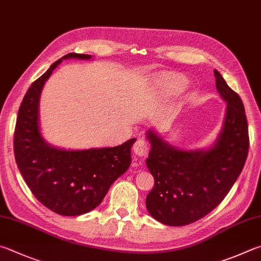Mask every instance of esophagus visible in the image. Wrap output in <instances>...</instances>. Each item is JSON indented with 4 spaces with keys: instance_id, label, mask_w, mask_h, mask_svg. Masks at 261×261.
Instances as JSON below:
<instances>
[{
    "instance_id": "34e87169",
    "label": "esophagus",
    "mask_w": 261,
    "mask_h": 261,
    "mask_svg": "<svg viewBox=\"0 0 261 261\" xmlns=\"http://www.w3.org/2000/svg\"><path fill=\"white\" fill-rule=\"evenodd\" d=\"M134 153L139 158H146L149 153V145L145 139H137L134 144Z\"/></svg>"
}]
</instances>
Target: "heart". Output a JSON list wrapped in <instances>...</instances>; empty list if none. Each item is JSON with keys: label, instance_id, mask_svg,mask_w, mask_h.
<instances>
[{"label": "heart", "instance_id": "b5f03b06", "mask_svg": "<svg viewBox=\"0 0 261 261\" xmlns=\"http://www.w3.org/2000/svg\"><path fill=\"white\" fill-rule=\"evenodd\" d=\"M162 84L169 92L177 93L186 88L187 80L178 74H167L162 77Z\"/></svg>", "mask_w": 261, "mask_h": 261}]
</instances>
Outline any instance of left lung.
Masks as SVG:
<instances>
[{"instance_id":"left-lung-1","label":"left lung","mask_w":261,"mask_h":261,"mask_svg":"<svg viewBox=\"0 0 261 261\" xmlns=\"http://www.w3.org/2000/svg\"><path fill=\"white\" fill-rule=\"evenodd\" d=\"M216 87L227 101L224 127L209 150H179L148 131L146 163L155 184L146 197L150 216L168 226L201 219L221 203L242 172L249 151V129L241 97L215 69Z\"/></svg>"}]
</instances>
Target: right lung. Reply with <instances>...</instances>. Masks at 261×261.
I'll return each mask as SVG.
<instances>
[{
  "label": "right lung",
  "instance_id": "right-lung-1",
  "mask_svg": "<svg viewBox=\"0 0 261 261\" xmlns=\"http://www.w3.org/2000/svg\"><path fill=\"white\" fill-rule=\"evenodd\" d=\"M90 59L68 54L32 83L19 107L13 150L19 171L37 200L61 216H80L100 204L108 189L131 163L130 139L112 148L63 150L49 146L39 129V101L44 82L63 59Z\"/></svg>",
  "mask_w": 261,
  "mask_h": 261
}]
</instances>
